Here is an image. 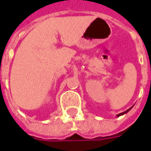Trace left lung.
<instances>
[{
	"mask_svg": "<svg viewBox=\"0 0 151 151\" xmlns=\"http://www.w3.org/2000/svg\"><path fill=\"white\" fill-rule=\"evenodd\" d=\"M131 108H130L129 109H128V110H127V111H124V112H121V113H120V114H118V115H117L116 116L118 117V116H122V115H124V114H125V113H127V112H128V111H129L130 109H131Z\"/></svg>",
	"mask_w": 151,
	"mask_h": 151,
	"instance_id": "8db88e82",
	"label": "left lung"
}]
</instances>
